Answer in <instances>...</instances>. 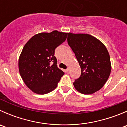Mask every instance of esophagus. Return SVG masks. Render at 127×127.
<instances>
[{
	"mask_svg": "<svg viewBox=\"0 0 127 127\" xmlns=\"http://www.w3.org/2000/svg\"><path fill=\"white\" fill-rule=\"evenodd\" d=\"M66 72H67V73H69V69L67 68V69L66 70Z\"/></svg>",
	"mask_w": 127,
	"mask_h": 127,
	"instance_id": "esophagus-1",
	"label": "esophagus"
}]
</instances>
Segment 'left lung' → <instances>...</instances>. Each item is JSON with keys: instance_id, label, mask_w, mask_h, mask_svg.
Instances as JSON below:
<instances>
[{"instance_id": "obj_1", "label": "left lung", "mask_w": 127, "mask_h": 127, "mask_svg": "<svg viewBox=\"0 0 127 127\" xmlns=\"http://www.w3.org/2000/svg\"><path fill=\"white\" fill-rule=\"evenodd\" d=\"M67 42L81 68L73 85L80 93L93 94L106 84L111 72L110 56L99 40L87 34H68Z\"/></svg>"}]
</instances>
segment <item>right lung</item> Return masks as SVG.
I'll list each match as a JSON object with an SVG mask.
<instances>
[{
  "mask_svg": "<svg viewBox=\"0 0 127 127\" xmlns=\"http://www.w3.org/2000/svg\"><path fill=\"white\" fill-rule=\"evenodd\" d=\"M68 33L53 31L35 34L24 45L18 60L20 75L33 92H51L64 72L57 67L55 49L63 43Z\"/></svg>",
  "mask_w": 127,
  "mask_h": 127,
  "instance_id": "right-lung-1",
  "label": "right lung"
}]
</instances>
